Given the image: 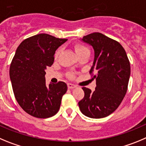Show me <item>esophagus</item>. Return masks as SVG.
<instances>
[{
	"instance_id": "obj_1",
	"label": "esophagus",
	"mask_w": 146,
	"mask_h": 146,
	"mask_svg": "<svg viewBox=\"0 0 146 146\" xmlns=\"http://www.w3.org/2000/svg\"><path fill=\"white\" fill-rule=\"evenodd\" d=\"M68 89H73V88L76 87V86H75L74 84H70V83H68Z\"/></svg>"
}]
</instances>
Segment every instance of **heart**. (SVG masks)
I'll return each instance as SVG.
<instances>
[{
    "instance_id": "obj_1",
    "label": "heart",
    "mask_w": 146,
    "mask_h": 146,
    "mask_svg": "<svg viewBox=\"0 0 146 146\" xmlns=\"http://www.w3.org/2000/svg\"><path fill=\"white\" fill-rule=\"evenodd\" d=\"M74 48H75V52H76L77 56L81 54L84 53V52L89 51V49H88L86 46H84V45H81V44H76V45L75 46ZM60 52V49H58V50L56 52V53H55V57H57V56H58Z\"/></svg>"
}]
</instances>
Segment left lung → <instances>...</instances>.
<instances>
[{
	"instance_id": "8db88e82",
	"label": "left lung",
	"mask_w": 146,
	"mask_h": 146,
	"mask_svg": "<svg viewBox=\"0 0 146 146\" xmlns=\"http://www.w3.org/2000/svg\"><path fill=\"white\" fill-rule=\"evenodd\" d=\"M94 50V61L89 73L95 79L92 92L83 87L84 98L78 102L80 111L92 119H101L118 108L127 93L130 77V64L124 48L100 33H93L81 39Z\"/></svg>"
}]
</instances>
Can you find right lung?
Masks as SVG:
<instances>
[{"label":"right lung","instance_id":"add662e5","mask_svg":"<svg viewBox=\"0 0 146 146\" xmlns=\"http://www.w3.org/2000/svg\"><path fill=\"white\" fill-rule=\"evenodd\" d=\"M68 39L41 33L19 44L11 62L9 75L15 98L26 113L46 119L58 112L68 89L63 81L46 84L47 67L52 66L55 52Z\"/></svg>","mask_w":146,"mask_h":146}]
</instances>
